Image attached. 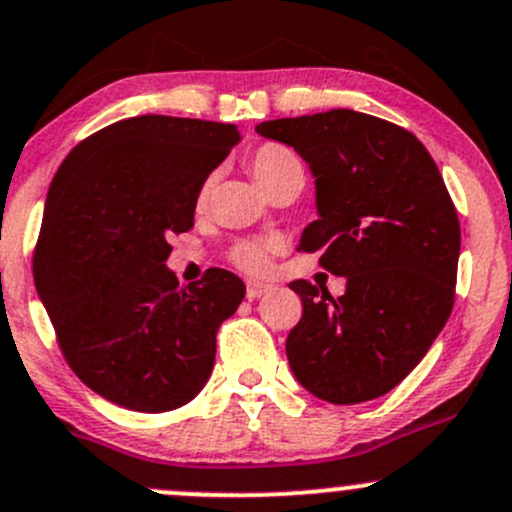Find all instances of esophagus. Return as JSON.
Instances as JSON below:
<instances>
[{
    "instance_id": "34e87169",
    "label": "esophagus",
    "mask_w": 512,
    "mask_h": 512,
    "mask_svg": "<svg viewBox=\"0 0 512 512\" xmlns=\"http://www.w3.org/2000/svg\"><path fill=\"white\" fill-rule=\"evenodd\" d=\"M265 292H270V284L255 282V279H250V282H247V299H257V297H262Z\"/></svg>"
}]
</instances>
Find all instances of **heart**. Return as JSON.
<instances>
[{"label": "heart", "instance_id": "obj_1", "mask_svg": "<svg viewBox=\"0 0 512 512\" xmlns=\"http://www.w3.org/2000/svg\"><path fill=\"white\" fill-rule=\"evenodd\" d=\"M247 166H250V171H252V176L257 179V184L265 188L267 193H270L274 186L282 184V181H287L289 176L304 174L297 154H294L292 149L282 147V144H274V142H267V144H262V147H257L255 152L247 157ZM213 184H215V176H208V179L201 184V188H198L196 201L201 208L211 201ZM272 247H274V242L242 240L233 247V262L247 272H262L267 265H270Z\"/></svg>", "mask_w": 512, "mask_h": 512}]
</instances>
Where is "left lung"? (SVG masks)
I'll use <instances>...</instances> for the list:
<instances>
[{
	"mask_svg": "<svg viewBox=\"0 0 512 512\" xmlns=\"http://www.w3.org/2000/svg\"><path fill=\"white\" fill-rule=\"evenodd\" d=\"M255 129L309 164L319 220L299 250L346 277L338 299L306 279L289 284L304 304L287 338L294 378L331 405L375 400L412 373L454 306L461 228L444 179L412 132L363 112Z\"/></svg>",
	"mask_w": 512,
	"mask_h": 512,
	"instance_id": "8db88e82",
	"label": "left lung"
}]
</instances>
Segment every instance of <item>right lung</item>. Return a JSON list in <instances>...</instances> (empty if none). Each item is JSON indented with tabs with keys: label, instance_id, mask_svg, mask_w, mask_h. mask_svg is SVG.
<instances>
[{
	"label": "right lung",
	"instance_id": "right-lung-1",
	"mask_svg": "<svg viewBox=\"0 0 512 512\" xmlns=\"http://www.w3.org/2000/svg\"><path fill=\"white\" fill-rule=\"evenodd\" d=\"M240 142L235 125L142 115L100 129L53 176L34 282L73 373L134 412L191 402L245 284L208 270L181 287L169 235L193 228L198 188Z\"/></svg>",
	"mask_w": 512,
	"mask_h": 512
}]
</instances>
